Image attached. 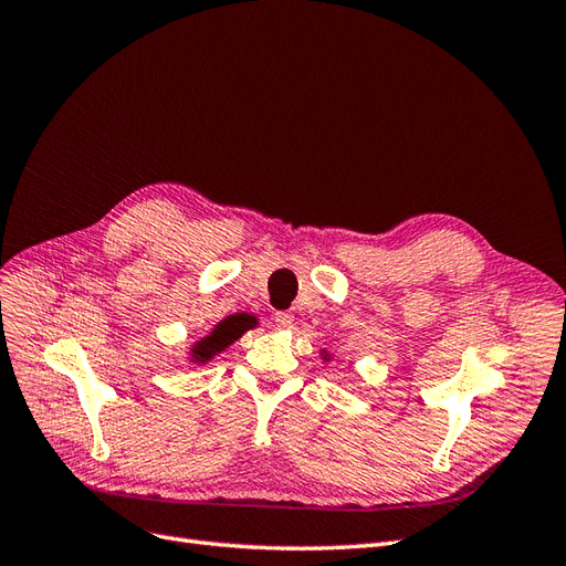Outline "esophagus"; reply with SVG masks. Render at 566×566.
Listing matches in <instances>:
<instances>
[{"label": "esophagus", "instance_id": "1", "mask_svg": "<svg viewBox=\"0 0 566 566\" xmlns=\"http://www.w3.org/2000/svg\"><path fill=\"white\" fill-rule=\"evenodd\" d=\"M273 323H276L279 328H290V325L295 323V316L290 312H276V314H273Z\"/></svg>", "mask_w": 566, "mask_h": 566}]
</instances>
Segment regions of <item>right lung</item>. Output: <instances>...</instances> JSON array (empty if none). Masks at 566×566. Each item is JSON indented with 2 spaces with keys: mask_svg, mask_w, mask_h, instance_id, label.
<instances>
[{
  "mask_svg": "<svg viewBox=\"0 0 566 566\" xmlns=\"http://www.w3.org/2000/svg\"><path fill=\"white\" fill-rule=\"evenodd\" d=\"M248 328H252V318L245 314H238V316L221 321L210 337H205L200 345H196V349H193L196 358L198 361H208L214 352H221L224 347H229L231 342L241 337Z\"/></svg>",
  "mask_w": 566,
  "mask_h": 566,
  "instance_id": "1",
  "label": "right lung"
}]
</instances>
